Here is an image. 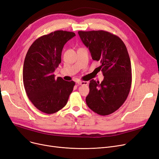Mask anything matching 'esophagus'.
<instances>
[{"mask_svg":"<svg viewBox=\"0 0 159 159\" xmlns=\"http://www.w3.org/2000/svg\"><path fill=\"white\" fill-rule=\"evenodd\" d=\"M78 85H88L89 84V82L88 81H79L77 82Z\"/></svg>","mask_w":159,"mask_h":159,"instance_id":"34e87169","label":"esophagus"}]
</instances>
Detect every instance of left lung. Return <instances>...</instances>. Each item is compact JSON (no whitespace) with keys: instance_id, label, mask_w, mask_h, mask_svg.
<instances>
[{"instance_id":"obj_1","label":"left lung","mask_w":159,"mask_h":159,"mask_svg":"<svg viewBox=\"0 0 159 159\" xmlns=\"http://www.w3.org/2000/svg\"><path fill=\"white\" fill-rule=\"evenodd\" d=\"M84 44L89 48L93 60L104 76L100 83L90 81V92L86 98L89 107L105 116L114 113L125 103L132 84L130 59L126 45L116 35L103 30L78 32Z\"/></svg>"}]
</instances>
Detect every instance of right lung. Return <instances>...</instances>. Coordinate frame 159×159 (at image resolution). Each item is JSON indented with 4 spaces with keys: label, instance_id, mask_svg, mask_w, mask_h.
Here are the masks:
<instances>
[{
    "label": "right lung",
    "instance_id": "right-lung-1",
    "mask_svg": "<svg viewBox=\"0 0 159 159\" xmlns=\"http://www.w3.org/2000/svg\"><path fill=\"white\" fill-rule=\"evenodd\" d=\"M73 32L59 30L41 36L29 48L23 69V81L29 100L39 111L53 114L63 108L75 83L55 78L61 52Z\"/></svg>",
    "mask_w": 159,
    "mask_h": 159
}]
</instances>
